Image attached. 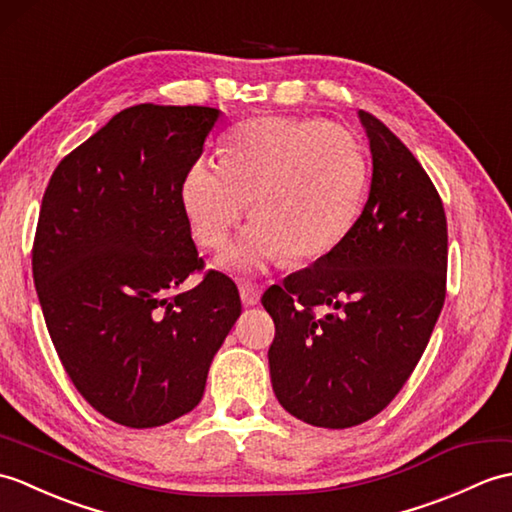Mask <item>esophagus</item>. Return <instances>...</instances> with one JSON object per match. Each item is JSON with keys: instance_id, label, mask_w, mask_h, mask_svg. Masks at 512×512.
I'll return each mask as SVG.
<instances>
[{"instance_id": "34e87169", "label": "esophagus", "mask_w": 512, "mask_h": 512, "mask_svg": "<svg viewBox=\"0 0 512 512\" xmlns=\"http://www.w3.org/2000/svg\"><path fill=\"white\" fill-rule=\"evenodd\" d=\"M259 285L251 283V281H242L240 283V296H242V303L244 305H257L259 303Z\"/></svg>"}]
</instances>
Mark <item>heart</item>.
<instances>
[{
	"label": "heart",
	"instance_id": "heart-1",
	"mask_svg": "<svg viewBox=\"0 0 512 512\" xmlns=\"http://www.w3.org/2000/svg\"><path fill=\"white\" fill-rule=\"evenodd\" d=\"M368 161L340 124L257 117L237 126L224 159L196 161L183 181V207L200 246L220 251L248 211L224 266L259 270L283 255L312 259L334 248L362 207Z\"/></svg>",
	"mask_w": 512,
	"mask_h": 512
}]
</instances>
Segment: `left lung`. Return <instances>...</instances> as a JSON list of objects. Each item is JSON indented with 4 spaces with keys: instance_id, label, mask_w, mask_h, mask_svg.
Masks as SVG:
<instances>
[{
    "instance_id": "obj_1",
    "label": "left lung",
    "mask_w": 512,
    "mask_h": 512,
    "mask_svg": "<svg viewBox=\"0 0 512 512\" xmlns=\"http://www.w3.org/2000/svg\"><path fill=\"white\" fill-rule=\"evenodd\" d=\"M371 192L353 227L310 268L261 296L275 320L272 390L292 417L344 430L382 412L408 382L445 303L447 218L401 139L360 111Z\"/></svg>"
}]
</instances>
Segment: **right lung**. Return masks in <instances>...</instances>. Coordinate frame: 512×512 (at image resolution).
<instances>
[{"label":"right lung","mask_w":512,"mask_h":512,"mask_svg":"<svg viewBox=\"0 0 512 512\" xmlns=\"http://www.w3.org/2000/svg\"><path fill=\"white\" fill-rule=\"evenodd\" d=\"M218 117L130 106L58 163L43 194L32 275L47 331L80 395L126 427L194 410L242 314L218 270L178 290L205 266L181 192Z\"/></svg>","instance_id":"add662e5"}]
</instances>
